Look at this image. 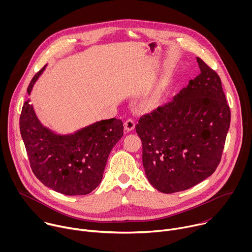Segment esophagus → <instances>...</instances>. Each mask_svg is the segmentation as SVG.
<instances>
[{
    "mask_svg": "<svg viewBox=\"0 0 252 252\" xmlns=\"http://www.w3.org/2000/svg\"><path fill=\"white\" fill-rule=\"evenodd\" d=\"M134 126H135V122H134L132 119H128V120L126 121V123H125V128H126V131L132 130V129L134 128Z\"/></svg>",
    "mask_w": 252,
    "mask_h": 252,
    "instance_id": "1",
    "label": "esophagus"
}]
</instances>
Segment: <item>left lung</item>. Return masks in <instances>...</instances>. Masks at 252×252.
<instances>
[{
  "label": "left lung",
  "instance_id": "left-lung-1",
  "mask_svg": "<svg viewBox=\"0 0 252 252\" xmlns=\"http://www.w3.org/2000/svg\"><path fill=\"white\" fill-rule=\"evenodd\" d=\"M197 63L199 75L135 126L147 177L163 193L196 186L215 171L222 157L230 109L217 71L199 58Z\"/></svg>",
  "mask_w": 252,
  "mask_h": 252
}]
</instances>
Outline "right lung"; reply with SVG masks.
I'll list each match as a JSON object with an SVG mask.
<instances>
[{"mask_svg": "<svg viewBox=\"0 0 252 252\" xmlns=\"http://www.w3.org/2000/svg\"><path fill=\"white\" fill-rule=\"evenodd\" d=\"M44 68L32 79L29 94ZM20 130L35 177L60 193L85 195L100 184L107 158L124 134V124L117 119L104 120L74 134L59 135L41 125L27 100Z\"/></svg>", "mask_w": 252, "mask_h": 252, "instance_id": "right-lung-1", "label": "right lung"}]
</instances>
